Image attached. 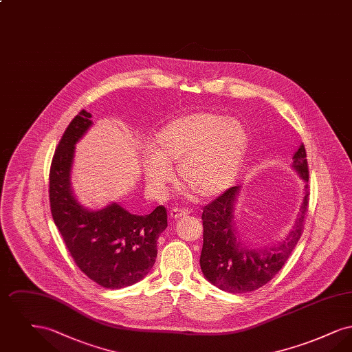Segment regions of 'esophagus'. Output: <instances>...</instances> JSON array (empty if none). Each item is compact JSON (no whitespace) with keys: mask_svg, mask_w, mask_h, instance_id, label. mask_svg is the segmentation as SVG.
<instances>
[{"mask_svg":"<svg viewBox=\"0 0 352 352\" xmlns=\"http://www.w3.org/2000/svg\"><path fill=\"white\" fill-rule=\"evenodd\" d=\"M190 215V211L186 208H173L170 211V218L171 219H182Z\"/></svg>","mask_w":352,"mask_h":352,"instance_id":"esophagus-1","label":"esophagus"}]
</instances>
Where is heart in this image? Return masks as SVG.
I'll return each mask as SVG.
<instances>
[{"label":"heart","instance_id":"obj_1","mask_svg":"<svg viewBox=\"0 0 352 352\" xmlns=\"http://www.w3.org/2000/svg\"><path fill=\"white\" fill-rule=\"evenodd\" d=\"M248 146V131L237 118L212 112L175 118L154 138L142 164L145 181L161 192L177 165L179 184L197 199H211L234 184Z\"/></svg>","mask_w":352,"mask_h":352}]
</instances>
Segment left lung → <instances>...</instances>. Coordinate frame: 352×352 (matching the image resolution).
<instances>
[{"instance_id": "left-lung-1", "label": "left lung", "mask_w": 352, "mask_h": 352, "mask_svg": "<svg viewBox=\"0 0 352 352\" xmlns=\"http://www.w3.org/2000/svg\"><path fill=\"white\" fill-rule=\"evenodd\" d=\"M305 181V195L300 212L289 234L278 244L250 248L237 236L234 221V203L241 186H234L204 206L201 269L204 277L228 293H248L265 284L281 270L296 248L309 204V168L303 144L293 155V165Z\"/></svg>"}]
</instances>
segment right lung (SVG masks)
Instances as JSON below:
<instances>
[{"instance_id": "obj_1", "label": "right lung", "mask_w": 352, "mask_h": 352, "mask_svg": "<svg viewBox=\"0 0 352 352\" xmlns=\"http://www.w3.org/2000/svg\"><path fill=\"white\" fill-rule=\"evenodd\" d=\"M92 115L80 111L62 135L50 168L51 214L68 252L84 274L107 289L141 281L153 268L157 240L168 227V214L158 206L148 215H133L118 203L88 210L71 190L75 145L92 126Z\"/></svg>"}]
</instances>
